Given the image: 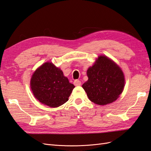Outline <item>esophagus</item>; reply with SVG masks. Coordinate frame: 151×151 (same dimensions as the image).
<instances>
[{"instance_id": "obj_1", "label": "esophagus", "mask_w": 151, "mask_h": 151, "mask_svg": "<svg viewBox=\"0 0 151 151\" xmlns=\"http://www.w3.org/2000/svg\"><path fill=\"white\" fill-rule=\"evenodd\" d=\"M74 84L76 86H79L81 84V82L79 80H75L74 81Z\"/></svg>"}]
</instances>
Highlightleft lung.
Wrapping results in <instances>:
<instances>
[{
	"label": "left lung",
	"instance_id": "8db88e82",
	"mask_svg": "<svg viewBox=\"0 0 151 151\" xmlns=\"http://www.w3.org/2000/svg\"><path fill=\"white\" fill-rule=\"evenodd\" d=\"M88 80L82 87L92 102L105 105L116 101L123 91L124 76L121 68L106 56H99L87 70Z\"/></svg>",
	"mask_w": 151,
	"mask_h": 151
}]
</instances>
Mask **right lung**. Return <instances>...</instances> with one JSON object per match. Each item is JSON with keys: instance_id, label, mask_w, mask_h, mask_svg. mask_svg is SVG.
I'll list each match as a JSON object with an SVG mask.
<instances>
[{"instance_id": "right-lung-1", "label": "right lung", "mask_w": 151, "mask_h": 151, "mask_svg": "<svg viewBox=\"0 0 151 151\" xmlns=\"http://www.w3.org/2000/svg\"><path fill=\"white\" fill-rule=\"evenodd\" d=\"M30 88L40 103L55 108L67 102L75 86L69 83L60 68L51 62H46L32 75Z\"/></svg>"}]
</instances>
